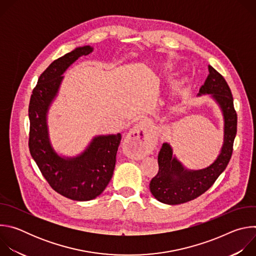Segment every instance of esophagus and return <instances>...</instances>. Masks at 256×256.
<instances>
[{
  "label": "esophagus",
  "mask_w": 256,
  "mask_h": 256,
  "mask_svg": "<svg viewBox=\"0 0 256 256\" xmlns=\"http://www.w3.org/2000/svg\"><path fill=\"white\" fill-rule=\"evenodd\" d=\"M126 146L134 157L140 158L152 151L153 140L146 130L144 126L138 124L128 132L126 140Z\"/></svg>",
  "instance_id": "esophagus-1"
}]
</instances>
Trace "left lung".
Wrapping results in <instances>:
<instances>
[{
	"instance_id": "left-lung-1",
	"label": "left lung",
	"mask_w": 256,
	"mask_h": 256,
	"mask_svg": "<svg viewBox=\"0 0 256 256\" xmlns=\"http://www.w3.org/2000/svg\"><path fill=\"white\" fill-rule=\"evenodd\" d=\"M208 72L198 95L210 94L220 105L224 116V144L220 155L208 168L188 170L173 156L170 144L164 142L158 154V173L150 182V190L156 200L167 204H179L204 194L226 169L237 134V114L233 96L224 77L208 64Z\"/></svg>"
}]
</instances>
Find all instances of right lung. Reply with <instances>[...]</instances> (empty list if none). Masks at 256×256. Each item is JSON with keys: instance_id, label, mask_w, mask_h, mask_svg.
<instances>
[{"instance_id": "add662e5", "label": "right lung", "mask_w": 256, "mask_h": 256, "mask_svg": "<svg viewBox=\"0 0 256 256\" xmlns=\"http://www.w3.org/2000/svg\"><path fill=\"white\" fill-rule=\"evenodd\" d=\"M92 50L89 46L77 48L54 60L40 75L32 91L28 108V144L32 158L54 190L79 202L97 198L108 186L116 167L122 134L98 136L80 156L62 158L50 144L46 114L58 91L64 72L80 56Z\"/></svg>"}]
</instances>
